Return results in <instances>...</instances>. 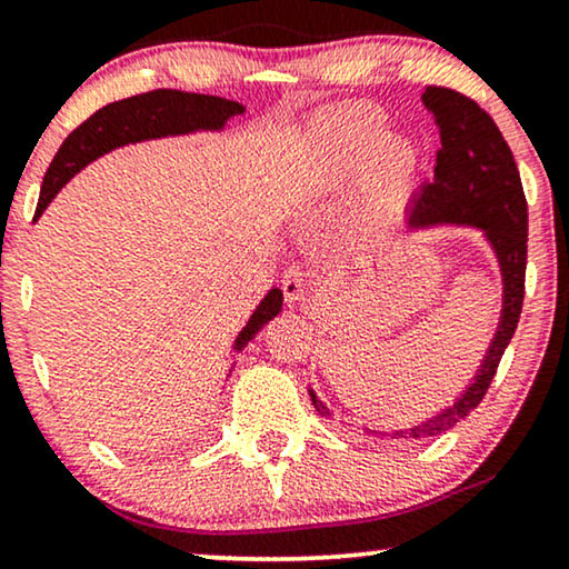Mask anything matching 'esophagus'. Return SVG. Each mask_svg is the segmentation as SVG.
<instances>
[{
  "mask_svg": "<svg viewBox=\"0 0 569 569\" xmlns=\"http://www.w3.org/2000/svg\"><path fill=\"white\" fill-rule=\"evenodd\" d=\"M281 288H283V296L288 303H296L303 299V273L299 268H288L283 278H281Z\"/></svg>",
  "mask_w": 569,
  "mask_h": 569,
  "instance_id": "obj_1",
  "label": "esophagus"
}]
</instances>
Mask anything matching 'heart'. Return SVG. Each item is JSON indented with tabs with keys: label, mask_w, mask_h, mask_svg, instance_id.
I'll return each mask as SVG.
<instances>
[{
	"label": "heart",
	"mask_w": 569,
	"mask_h": 569,
	"mask_svg": "<svg viewBox=\"0 0 569 569\" xmlns=\"http://www.w3.org/2000/svg\"><path fill=\"white\" fill-rule=\"evenodd\" d=\"M315 143L327 186L368 172V182L383 201H399L410 196L418 178V149L402 136L387 133V118L376 108L350 106L325 116L315 126Z\"/></svg>",
	"instance_id": "1"
}]
</instances>
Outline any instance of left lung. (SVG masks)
Instances as JSON below:
<instances>
[{
  "label": "left lung",
  "instance_id": "8db88e82",
  "mask_svg": "<svg viewBox=\"0 0 569 569\" xmlns=\"http://www.w3.org/2000/svg\"><path fill=\"white\" fill-rule=\"evenodd\" d=\"M420 98L441 133V151H438L433 182H426L407 206L405 227L407 231L441 227L479 231L498 262L502 301L490 346L475 376L453 397L451 405L405 428H368L338 420L340 426L353 428L371 441L387 443L428 441V438L448 433L456 422L467 418L490 389L500 358L513 340L523 307L528 208L513 151L502 139L500 128L475 100L446 87H426ZM309 397L325 420H335L330 407L311 387Z\"/></svg>",
  "mask_w": 569,
  "mask_h": 569
}]
</instances>
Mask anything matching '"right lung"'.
I'll return each instance as SVG.
<instances>
[{
  "instance_id": "right-lung-1",
  "label": "right lung",
  "mask_w": 569,
  "mask_h": 569,
  "mask_svg": "<svg viewBox=\"0 0 569 569\" xmlns=\"http://www.w3.org/2000/svg\"><path fill=\"white\" fill-rule=\"evenodd\" d=\"M247 113V108L237 100L216 98V94H198V92H180V90H154L133 94V98L110 102L100 108L92 118L74 128L56 151L51 167L46 170L41 198H38L36 219H41L48 203L59 196V190L82 172L87 164L100 159L108 151L128 147V143L167 139V136H190V133H221L234 116ZM283 291L278 286L268 288L258 307L252 309L242 330L237 332L231 342L229 356L250 346L262 327L270 319L281 315ZM234 368V366H231Z\"/></svg>"
}]
</instances>
